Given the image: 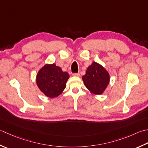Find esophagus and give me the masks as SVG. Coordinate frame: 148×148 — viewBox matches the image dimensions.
<instances>
[{
	"label": "esophagus",
	"instance_id": "1",
	"mask_svg": "<svg viewBox=\"0 0 148 148\" xmlns=\"http://www.w3.org/2000/svg\"><path fill=\"white\" fill-rule=\"evenodd\" d=\"M73 75L74 76H77V77H78V76H80V74H79V73H73Z\"/></svg>",
	"mask_w": 148,
	"mask_h": 148
}]
</instances>
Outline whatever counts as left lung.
<instances>
[{
  "label": "left lung",
  "instance_id": "left-lung-1",
  "mask_svg": "<svg viewBox=\"0 0 148 148\" xmlns=\"http://www.w3.org/2000/svg\"><path fill=\"white\" fill-rule=\"evenodd\" d=\"M82 79L84 85L91 93L101 95L108 85L110 75L102 65L94 62L86 69Z\"/></svg>",
  "mask_w": 148,
  "mask_h": 148
}]
</instances>
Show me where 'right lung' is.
Returning <instances> with one entry per match:
<instances>
[{
	"label": "right lung",
	"instance_id": "1",
	"mask_svg": "<svg viewBox=\"0 0 148 148\" xmlns=\"http://www.w3.org/2000/svg\"><path fill=\"white\" fill-rule=\"evenodd\" d=\"M69 78L66 72H63L60 66L46 64L40 69L36 75L38 87L46 96L56 97L62 93Z\"/></svg>",
	"mask_w": 148,
	"mask_h": 148
}]
</instances>
